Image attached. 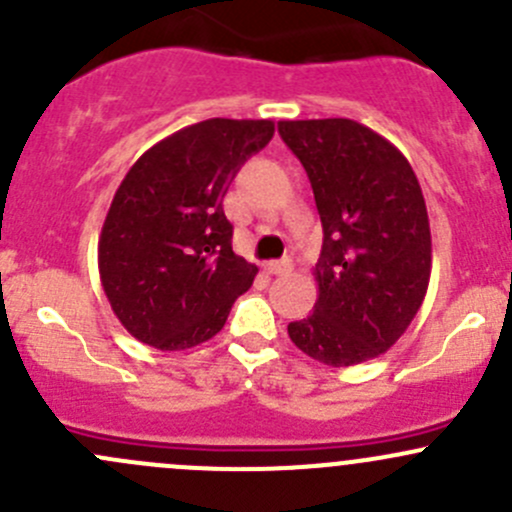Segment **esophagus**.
<instances>
[{
    "mask_svg": "<svg viewBox=\"0 0 512 512\" xmlns=\"http://www.w3.org/2000/svg\"><path fill=\"white\" fill-rule=\"evenodd\" d=\"M267 272L270 275H289L292 272V260H275V262H267Z\"/></svg>",
    "mask_w": 512,
    "mask_h": 512,
    "instance_id": "1",
    "label": "esophagus"
}]
</instances>
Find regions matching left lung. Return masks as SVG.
<instances>
[{
  "label": "left lung",
  "mask_w": 512,
  "mask_h": 512,
  "mask_svg": "<svg viewBox=\"0 0 512 512\" xmlns=\"http://www.w3.org/2000/svg\"><path fill=\"white\" fill-rule=\"evenodd\" d=\"M324 227L314 267L319 297L289 322L294 347L327 366L389 352L414 322L431 280V227L404 153L352 118L280 121Z\"/></svg>",
  "instance_id": "obj_1"
}]
</instances>
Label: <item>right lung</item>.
Masks as SVG:
<instances>
[{"instance_id": "right-lung-1", "label": "right lung", "mask_w": 512, "mask_h": 512, "mask_svg": "<svg viewBox=\"0 0 512 512\" xmlns=\"http://www.w3.org/2000/svg\"><path fill=\"white\" fill-rule=\"evenodd\" d=\"M272 136V121L208 118L148 148L121 180L98 237V275L138 342L160 352L198 347L250 289L257 265L232 252L223 200Z\"/></svg>"}]
</instances>
